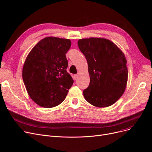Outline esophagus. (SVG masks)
I'll return each mask as SVG.
<instances>
[{
	"label": "esophagus",
	"instance_id": "obj_1",
	"mask_svg": "<svg viewBox=\"0 0 152 152\" xmlns=\"http://www.w3.org/2000/svg\"><path fill=\"white\" fill-rule=\"evenodd\" d=\"M77 75H74L73 76V79L74 80H76V79H77Z\"/></svg>",
	"mask_w": 152,
	"mask_h": 152
}]
</instances>
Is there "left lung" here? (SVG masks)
<instances>
[{"label":"left lung","instance_id":"left-lung-1","mask_svg":"<svg viewBox=\"0 0 152 152\" xmlns=\"http://www.w3.org/2000/svg\"><path fill=\"white\" fill-rule=\"evenodd\" d=\"M77 45L87 60L90 76L89 86L83 91L85 99L99 108L114 104L124 94L128 77L124 53L105 38L81 39Z\"/></svg>","mask_w":152,"mask_h":152}]
</instances>
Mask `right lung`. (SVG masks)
Here are the masks:
<instances>
[{"label":"right lung","instance_id":"right-lung-1","mask_svg":"<svg viewBox=\"0 0 152 152\" xmlns=\"http://www.w3.org/2000/svg\"><path fill=\"white\" fill-rule=\"evenodd\" d=\"M68 39L47 37L30 51L24 63L22 76L31 99L44 108L60 105L65 99L73 79L66 71Z\"/></svg>","mask_w":152,"mask_h":152}]
</instances>
